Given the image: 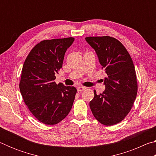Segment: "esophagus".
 Segmentation results:
<instances>
[{
    "instance_id": "obj_1",
    "label": "esophagus",
    "mask_w": 156,
    "mask_h": 156,
    "mask_svg": "<svg viewBox=\"0 0 156 156\" xmlns=\"http://www.w3.org/2000/svg\"><path fill=\"white\" fill-rule=\"evenodd\" d=\"M84 89H86V87H77V91L78 92H81L84 91Z\"/></svg>"
}]
</instances>
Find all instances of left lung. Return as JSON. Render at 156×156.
Masks as SVG:
<instances>
[{"instance_id": "8db88e82", "label": "left lung", "mask_w": 156, "mask_h": 156, "mask_svg": "<svg viewBox=\"0 0 156 156\" xmlns=\"http://www.w3.org/2000/svg\"><path fill=\"white\" fill-rule=\"evenodd\" d=\"M86 41L96 51L105 69V90L89 102L95 118L111 126L125 118L135 101L138 83L135 67L127 50L119 41L110 36L87 37Z\"/></svg>"}]
</instances>
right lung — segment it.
<instances>
[{"label":"right lung","mask_w":156,"mask_h":156,"mask_svg":"<svg viewBox=\"0 0 156 156\" xmlns=\"http://www.w3.org/2000/svg\"><path fill=\"white\" fill-rule=\"evenodd\" d=\"M74 38L44 40L31 50L23 66L20 94L31 113L45 125L60 122L72 109L76 87L56 84L65 54Z\"/></svg>","instance_id":"right-lung-1"}]
</instances>
